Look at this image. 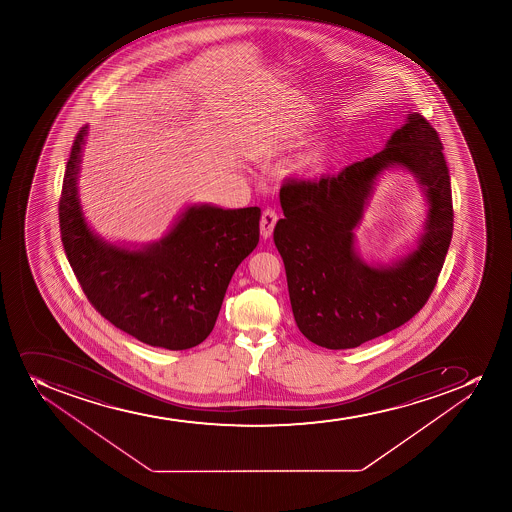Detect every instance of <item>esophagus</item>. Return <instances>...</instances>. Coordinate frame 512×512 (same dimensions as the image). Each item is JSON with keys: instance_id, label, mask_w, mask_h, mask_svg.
I'll return each instance as SVG.
<instances>
[{"instance_id": "esophagus-1", "label": "esophagus", "mask_w": 512, "mask_h": 512, "mask_svg": "<svg viewBox=\"0 0 512 512\" xmlns=\"http://www.w3.org/2000/svg\"><path fill=\"white\" fill-rule=\"evenodd\" d=\"M277 220H279V215H277L274 208H265L262 218H260V233H262V237L269 238L272 235Z\"/></svg>"}]
</instances>
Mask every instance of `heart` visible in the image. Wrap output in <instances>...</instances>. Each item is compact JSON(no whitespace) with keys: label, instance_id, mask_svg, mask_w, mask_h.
Segmentation results:
<instances>
[{"label":"heart","instance_id":"obj_1","mask_svg":"<svg viewBox=\"0 0 512 512\" xmlns=\"http://www.w3.org/2000/svg\"><path fill=\"white\" fill-rule=\"evenodd\" d=\"M322 162H324V153L322 152H314L312 155H310L309 163H312V165H322Z\"/></svg>","mask_w":512,"mask_h":512}]
</instances>
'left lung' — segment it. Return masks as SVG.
Returning <instances> with one entry per match:
<instances>
[{
  "label": "left lung",
  "mask_w": 512,
  "mask_h": 512,
  "mask_svg": "<svg viewBox=\"0 0 512 512\" xmlns=\"http://www.w3.org/2000/svg\"><path fill=\"white\" fill-rule=\"evenodd\" d=\"M441 138L409 113L384 150L315 182L280 188L284 218L274 230L290 304L300 332L325 349H354L409 322L431 297L454 230L451 177ZM414 172L430 202L420 247L389 268H372L354 252L373 183L385 167Z\"/></svg>",
  "instance_id": "left-lung-1"
}]
</instances>
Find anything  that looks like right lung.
Here are the masks:
<instances>
[{
	"instance_id": "right-lung-1",
	"label": "right lung",
	"mask_w": 512,
	"mask_h": 512,
	"mask_svg": "<svg viewBox=\"0 0 512 512\" xmlns=\"http://www.w3.org/2000/svg\"><path fill=\"white\" fill-rule=\"evenodd\" d=\"M87 133V125L76 133L58 207L61 242L81 289L108 322L143 344H202L233 272L259 243L260 208L193 205L152 245L130 250L105 242L85 222L76 188Z\"/></svg>"
}]
</instances>
